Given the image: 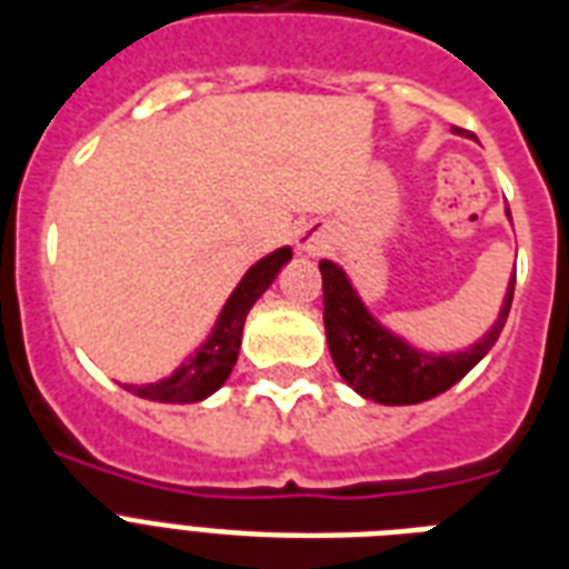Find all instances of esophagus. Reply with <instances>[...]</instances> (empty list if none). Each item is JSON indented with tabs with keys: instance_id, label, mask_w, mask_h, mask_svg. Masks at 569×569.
Here are the masks:
<instances>
[{
	"instance_id": "1",
	"label": "esophagus",
	"mask_w": 569,
	"mask_h": 569,
	"mask_svg": "<svg viewBox=\"0 0 569 569\" xmlns=\"http://www.w3.org/2000/svg\"><path fill=\"white\" fill-rule=\"evenodd\" d=\"M322 247H326V240H322V234L317 229L306 226V229L297 231V249H299V252H306V256H317Z\"/></svg>"
}]
</instances>
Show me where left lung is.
Instances as JSON below:
<instances>
[{
  "mask_svg": "<svg viewBox=\"0 0 569 569\" xmlns=\"http://www.w3.org/2000/svg\"><path fill=\"white\" fill-rule=\"evenodd\" d=\"M458 134H465V131H458ZM506 217L511 220L508 208ZM320 272L322 322H326L331 361L338 367L340 379L347 381L358 397L379 402V406H417L465 379L499 340V331L511 311L517 281V276L511 272L497 320L490 322V329L476 343L458 349V352H431V349L413 347L411 340L388 329L370 308L363 306L361 293L352 288V281L340 263L322 258Z\"/></svg>",
  "mask_w": 569,
  "mask_h": 569,
  "instance_id": "obj_1",
  "label": "left lung"
}]
</instances>
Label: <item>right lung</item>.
<instances>
[{"label":"right lung","mask_w":569,"mask_h":569,"mask_svg":"<svg viewBox=\"0 0 569 569\" xmlns=\"http://www.w3.org/2000/svg\"><path fill=\"white\" fill-rule=\"evenodd\" d=\"M290 258H293V249L281 247L270 256H263L258 263H252L243 272V279L238 281V288L229 293L226 306L217 313L208 338L170 376L147 381V385H122V388L131 390L134 397L149 399V402H170V406L202 402L211 393H217L231 376V370H234V363H238L240 338H243V322H247L249 308L256 306L258 297L276 281V276Z\"/></svg>","instance_id":"1"}]
</instances>
